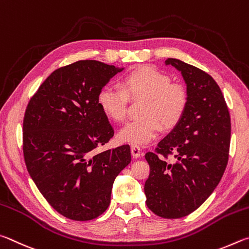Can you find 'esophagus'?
<instances>
[{
	"mask_svg": "<svg viewBox=\"0 0 249 249\" xmlns=\"http://www.w3.org/2000/svg\"><path fill=\"white\" fill-rule=\"evenodd\" d=\"M141 149H140V146L139 145H136V144H132L131 145V154H132V156L134 159H138V158H140V155H141Z\"/></svg>",
	"mask_w": 249,
	"mask_h": 249,
	"instance_id": "obj_1",
	"label": "esophagus"
}]
</instances>
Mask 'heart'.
<instances>
[{
    "label": "heart",
    "instance_id": "heart-1",
    "mask_svg": "<svg viewBox=\"0 0 249 249\" xmlns=\"http://www.w3.org/2000/svg\"><path fill=\"white\" fill-rule=\"evenodd\" d=\"M121 89L104 86L98 91L97 105L108 119L120 122L127 117L129 99H144L143 118L125 124L120 130V141L144 145L159 136L165 128L179 124L189 104V91L179 82L152 65H140L121 77Z\"/></svg>",
    "mask_w": 249,
    "mask_h": 249
}]
</instances>
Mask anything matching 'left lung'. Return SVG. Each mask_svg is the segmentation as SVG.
I'll list each match as a JSON object with an SVG mask.
<instances>
[{"mask_svg":"<svg viewBox=\"0 0 249 249\" xmlns=\"http://www.w3.org/2000/svg\"><path fill=\"white\" fill-rule=\"evenodd\" d=\"M166 64L181 72L189 104L179 124L145 154L150 175L144 193L152 212L178 219L197 210L219 185L229 160L231 118L211 75L177 59L168 58Z\"/></svg>","mask_w":249,"mask_h":249,"instance_id":"1","label":"left lung"}]
</instances>
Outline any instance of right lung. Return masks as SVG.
Returning a JSON list of instances; mask_svg holds the SVG:
<instances>
[{"instance_id":"right-lung-1","label":"right lung","mask_w":249,"mask_h":249,"mask_svg":"<svg viewBox=\"0 0 249 249\" xmlns=\"http://www.w3.org/2000/svg\"><path fill=\"white\" fill-rule=\"evenodd\" d=\"M120 71L99 61H76L52 72L26 107V167L48 203L68 219L103 214L113 181L131 162L128 144L96 151L113 137L97 105L98 91Z\"/></svg>"}]
</instances>
